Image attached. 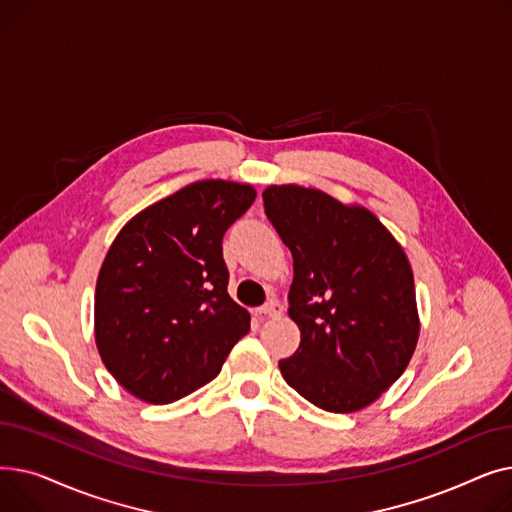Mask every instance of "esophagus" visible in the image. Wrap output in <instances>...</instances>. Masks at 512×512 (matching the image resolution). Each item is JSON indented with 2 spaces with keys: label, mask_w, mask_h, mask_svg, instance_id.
I'll use <instances>...</instances> for the list:
<instances>
[{
  "label": "esophagus",
  "mask_w": 512,
  "mask_h": 512,
  "mask_svg": "<svg viewBox=\"0 0 512 512\" xmlns=\"http://www.w3.org/2000/svg\"><path fill=\"white\" fill-rule=\"evenodd\" d=\"M259 315H267V317H280L282 315V305L278 301H270L265 303L263 307H259Z\"/></svg>",
  "instance_id": "obj_1"
}]
</instances>
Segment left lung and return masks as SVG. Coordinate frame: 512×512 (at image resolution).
<instances>
[{
	"label": "left lung",
	"mask_w": 512,
	"mask_h": 512,
	"mask_svg": "<svg viewBox=\"0 0 512 512\" xmlns=\"http://www.w3.org/2000/svg\"><path fill=\"white\" fill-rule=\"evenodd\" d=\"M263 207L292 253L301 344L280 371L315 407L355 413L405 373L419 340L413 270L378 215L317 188L272 184Z\"/></svg>",
	"instance_id": "obj_1"
}]
</instances>
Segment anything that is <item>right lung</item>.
Wrapping results in <instances>:
<instances>
[{"label": "right lung", "instance_id": "right-lung-1", "mask_svg": "<svg viewBox=\"0 0 512 512\" xmlns=\"http://www.w3.org/2000/svg\"><path fill=\"white\" fill-rule=\"evenodd\" d=\"M257 197L251 184L199 180L134 215L95 288V344L116 382L168 405L211 382L251 315L228 294L224 232Z\"/></svg>", "mask_w": 512, "mask_h": 512}]
</instances>
